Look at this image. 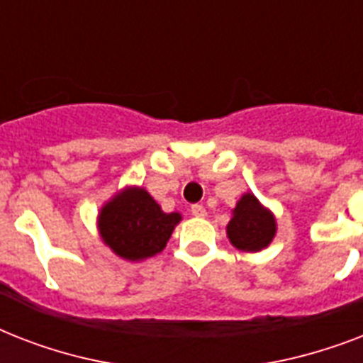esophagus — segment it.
<instances>
[{"label": "esophagus", "mask_w": 363, "mask_h": 363, "mask_svg": "<svg viewBox=\"0 0 363 363\" xmlns=\"http://www.w3.org/2000/svg\"><path fill=\"white\" fill-rule=\"evenodd\" d=\"M192 215L194 216H199V218H203V216H207V211H205V207L203 205H199V203H196V205H192Z\"/></svg>", "instance_id": "34e87169"}]
</instances>
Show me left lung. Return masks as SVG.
Segmentation results:
<instances>
[{
	"label": "left lung",
	"mask_w": 363,
	"mask_h": 363,
	"mask_svg": "<svg viewBox=\"0 0 363 363\" xmlns=\"http://www.w3.org/2000/svg\"><path fill=\"white\" fill-rule=\"evenodd\" d=\"M228 239L242 252H259L277 235V218L254 194H242L226 226Z\"/></svg>",
	"instance_id": "left-lung-1"
}]
</instances>
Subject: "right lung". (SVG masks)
I'll use <instances>...</instances> for the list:
<instances>
[{
	"label": "right lung",
	"instance_id": "1",
	"mask_svg": "<svg viewBox=\"0 0 363 363\" xmlns=\"http://www.w3.org/2000/svg\"><path fill=\"white\" fill-rule=\"evenodd\" d=\"M181 213H164L143 186H125L98 213L101 241L125 262H143L162 252Z\"/></svg>",
	"mask_w": 363,
	"mask_h": 363
}]
</instances>
